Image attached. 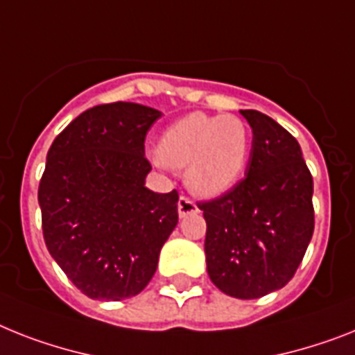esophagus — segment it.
I'll return each mask as SVG.
<instances>
[{"label":"esophagus","mask_w":355,"mask_h":355,"mask_svg":"<svg viewBox=\"0 0 355 355\" xmlns=\"http://www.w3.org/2000/svg\"><path fill=\"white\" fill-rule=\"evenodd\" d=\"M198 212V205H196L194 201H190L189 198H183V196H181L180 201H178V214H180V218H189V216H194V214Z\"/></svg>","instance_id":"esophagus-1"}]
</instances>
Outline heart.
I'll use <instances>...</instances> for the list:
<instances>
[{"mask_svg":"<svg viewBox=\"0 0 355 355\" xmlns=\"http://www.w3.org/2000/svg\"><path fill=\"white\" fill-rule=\"evenodd\" d=\"M250 148V130L243 119L194 112L166 128L154 163L187 168V187L199 198L214 199L236 187Z\"/></svg>","mask_w":355,"mask_h":355,"instance_id":"heart-1","label":"heart"}]
</instances>
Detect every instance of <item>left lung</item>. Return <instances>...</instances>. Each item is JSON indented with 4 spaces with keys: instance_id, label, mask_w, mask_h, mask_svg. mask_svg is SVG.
Returning a JSON list of instances; mask_svg holds the SVG:
<instances>
[{
    "instance_id": "1",
    "label": "left lung",
    "mask_w": 355,
    "mask_h": 355,
    "mask_svg": "<svg viewBox=\"0 0 355 355\" xmlns=\"http://www.w3.org/2000/svg\"><path fill=\"white\" fill-rule=\"evenodd\" d=\"M252 128L247 172L230 192L201 203L210 281L257 300L292 279L314 234V181L300 143L272 118L239 110Z\"/></svg>"
}]
</instances>
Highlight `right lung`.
<instances>
[{
    "instance_id": "add662e5",
    "label": "right lung",
    "mask_w": 355,
    "mask_h": 355,
    "mask_svg": "<svg viewBox=\"0 0 355 355\" xmlns=\"http://www.w3.org/2000/svg\"><path fill=\"white\" fill-rule=\"evenodd\" d=\"M161 112L137 103L98 105L52 143L37 201L54 261L85 295H137L178 225V192L145 184L146 132Z\"/></svg>"
}]
</instances>
